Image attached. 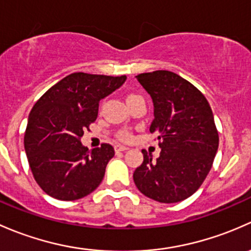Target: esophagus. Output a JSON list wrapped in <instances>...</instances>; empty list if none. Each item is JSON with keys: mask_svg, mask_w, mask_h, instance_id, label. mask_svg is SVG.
Masks as SVG:
<instances>
[{"mask_svg": "<svg viewBox=\"0 0 251 251\" xmlns=\"http://www.w3.org/2000/svg\"><path fill=\"white\" fill-rule=\"evenodd\" d=\"M115 150H116V151H117V152H122V151H126V150H128V147L123 146V145H116Z\"/></svg>", "mask_w": 251, "mask_h": 251, "instance_id": "34e87169", "label": "esophagus"}]
</instances>
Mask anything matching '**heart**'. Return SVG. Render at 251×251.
<instances>
[{"label": "heart", "instance_id": "b5f03b06", "mask_svg": "<svg viewBox=\"0 0 251 251\" xmlns=\"http://www.w3.org/2000/svg\"><path fill=\"white\" fill-rule=\"evenodd\" d=\"M134 97H138V95H134V94L128 95V98H126V100L130 99V98H134ZM121 138H122V139H126V138H129V135L126 133V131H122V133H121Z\"/></svg>", "mask_w": 251, "mask_h": 251}]
</instances>
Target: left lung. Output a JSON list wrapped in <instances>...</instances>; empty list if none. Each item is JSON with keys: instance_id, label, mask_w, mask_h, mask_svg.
Wrapping results in <instances>:
<instances>
[{"instance_id": "obj_1", "label": "left lung", "mask_w": 251, "mask_h": 251, "mask_svg": "<svg viewBox=\"0 0 251 251\" xmlns=\"http://www.w3.org/2000/svg\"><path fill=\"white\" fill-rule=\"evenodd\" d=\"M153 102L150 131L159 140L153 161H144L133 174L143 195L161 203H177L192 196L210 172L219 147L213 111L205 97L172 71L158 70L136 76Z\"/></svg>"}]
</instances>
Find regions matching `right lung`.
Wrapping results in <instances>:
<instances>
[{"label":"right lung","instance_id":"add662e5","mask_svg":"<svg viewBox=\"0 0 251 251\" xmlns=\"http://www.w3.org/2000/svg\"><path fill=\"white\" fill-rule=\"evenodd\" d=\"M126 79L75 72L49 88L33 105L24 136L25 152L36 182L50 197L79 200L102 181L115 150L102 144L89 151L81 138L97 120L100 100Z\"/></svg>","mask_w":251,"mask_h":251}]
</instances>
